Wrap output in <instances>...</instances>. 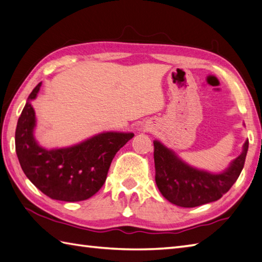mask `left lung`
<instances>
[{"instance_id":"obj_1","label":"left lung","mask_w":262,"mask_h":262,"mask_svg":"<svg viewBox=\"0 0 262 262\" xmlns=\"http://www.w3.org/2000/svg\"><path fill=\"white\" fill-rule=\"evenodd\" d=\"M153 145L159 191L175 206L194 208L217 201L229 191L244 167L249 140L243 144L241 155L217 173L189 166L161 142L153 141Z\"/></svg>"}]
</instances>
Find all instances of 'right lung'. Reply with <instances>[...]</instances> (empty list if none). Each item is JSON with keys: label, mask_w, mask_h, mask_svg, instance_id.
I'll use <instances>...</instances> for the list:
<instances>
[{"label": "right lung", "mask_w": 262, "mask_h": 262, "mask_svg": "<svg viewBox=\"0 0 262 262\" xmlns=\"http://www.w3.org/2000/svg\"><path fill=\"white\" fill-rule=\"evenodd\" d=\"M42 83L29 94L15 129V152L25 175L45 195L77 202L93 196L103 186L112 159L133 138V133L103 132L78 144L45 148L36 141L32 101Z\"/></svg>", "instance_id": "add662e5"}]
</instances>
